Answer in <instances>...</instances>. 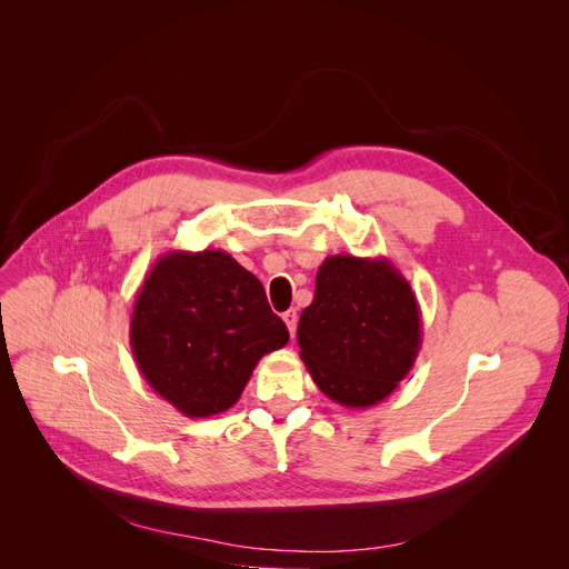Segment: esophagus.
<instances>
[{"label": "esophagus", "mask_w": 569, "mask_h": 569, "mask_svg": "<svg viewBox=\"0 0 569 569\" xmlns=\"http://www.w3.org/2000/svg\"><path fill=\"white\" fill-rule=\"evenodd\" d=\"M297 310H288V312H283V321H286V327H288V331H290V336L295 338V333H297Z\"/></svg>", "instance_id": "esophagus-1"}]
</instances>
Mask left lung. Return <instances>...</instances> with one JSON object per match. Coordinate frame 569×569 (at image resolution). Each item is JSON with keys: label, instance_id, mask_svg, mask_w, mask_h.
Returning a JSON list of instances; mask_svg holds the SVG:
<instances>
[{"label": "left lung", "instance_id": "8db88e82", "mask_svg": "<svg viewBox=\"0 0 569 569\" xmlns=\"http://www.w3.org/2000/svg\"><path fill=\"white\" fill-rule=\"evenodd\" d=\"M421 342L417 295L389 259L336 254L319 266L297 345L321 393L345 408L378 405L412 371Z\"/></svg>", "mask_w": 569, "mask_h": 569}]
</instances>
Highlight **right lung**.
I'll use <instances>...</instances> for the list:
<instances>
[{"mask_svg": "<svg viewBox=\"0 0 569 569\" xmlns=\"http://www.w3.org/2000/svg\"><path fill=\"white\" fill-rule=\"evenodd\" d=\"M286 323L261 281L222 250H171L146 274L130 317L139 373L189 419L227 412Z\"/></svg>", "mask_w": 569, "mask_h": 569, "instance_id": "add662e5", "label": "right lung"}]
</instances>
